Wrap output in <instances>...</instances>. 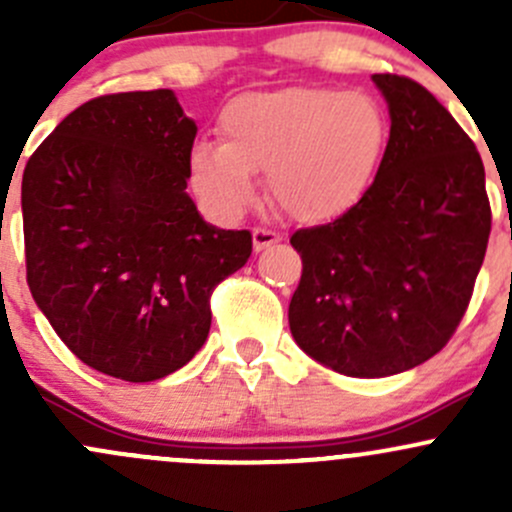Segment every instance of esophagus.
I'll list each match as a JSON object with an SVG mask.
<instances>
[{
    "instance_id": "1",
    "label": "esophagus",
    "mask_w": 512,
    "mask_h": 512,
    "mask_svg": "<svg viewBox=\"0 0 512 512\" xmlns=\"http://www.w3.org/2000/svg\"><path fill=\"white\" fill-rule=\"evenodd\" d=\"M275 242H280V235L272 230H267V227H255L252 230V245H255V250H267L270 245H275Z\"/></svg>"
}]
</instances>
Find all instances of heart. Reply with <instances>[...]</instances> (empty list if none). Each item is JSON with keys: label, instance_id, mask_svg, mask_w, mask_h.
<instances>
[{"label": "heart", "instance_id": "heart-1", "mask_svg": "<svg viewBox=\"0 0 512 512\" xmlns=\"http://www.w3.org/2000/svg\"><path fill=\"white\" fill-rule=\"evenodd\" d=\"M223 141L190 151V183L210 210L235 218L255 200L267 170L275 203L299 223H329L374 183L389 118L361 91L292 86L232 98L220 113Z\"/></svg>", "mask_w": 512, "mask_h": 512}]
</instances>
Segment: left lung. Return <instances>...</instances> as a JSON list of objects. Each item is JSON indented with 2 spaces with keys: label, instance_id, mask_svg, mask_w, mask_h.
<instances>
[{
  "label": "left lung",
  "instance_id": "1",
  "mask_svg": "<svg viewBox=\"0 0 512 512\" xmlns=\"http://www.w3.org/2000/svg\"><path fill=\"white\" fill-rule=\"evenodd\" d=\"M371 81L391 118L374 183L342 218L289 237L302 257L289 332L314 361L359 379L401 374L446 347L490 235L476 143L416 81Z\"/></svg>",
  "mask_w": 512,
  "mask_h": 512
}]
</instances>
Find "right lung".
<instances>
[{
  "instance_id": "1",
  "label": "right lung",
  "mask_w": 512,
  "mask_h": 512,
  "mask_svg": "<svg viewBox=\"0 0 512 512\" xmlns=\"http://www.w3.org/2000/svg\"><path fill=\"white\" fill-rule=\"evenodd\" d=\"M195 126L170 89L71 111L22 178L27 282L61 342L113 379L156 381L210 332V294L252 252L185 193Z\"/></svg>"
}]
</instances>
